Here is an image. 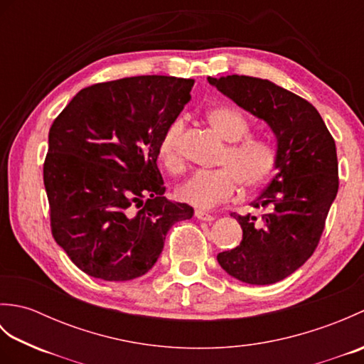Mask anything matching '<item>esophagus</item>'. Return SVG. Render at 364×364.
Listing matches in <instances>:
<instances>
[{"instance_id": "esophagus-1", "label": "esophagus", "mask_w": 364, "mask_h": 364, "mask_svg": "<svg viewBox=\"0 0 364 364\" xmlns=\"http://www.w3.org/2000/svg\"><path fill=\"white\" fill-rule=\"evenodd\" d=\"M196 218H197L198 220H203V222H211V220H214V219H215L213 214H208V213H205V211H200V210H197V211H196Z\"/></svg>"}]
</instances>
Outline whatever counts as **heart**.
Segmentation results:
<instances>
[{
	"label": "heart",
	"instance_id": "obj_1",
	"mask_svg": "<svg viewBox=\"0 0 364 364\" xmlns=\"http://www.w3.org/2000/svg\"><path fill=\"white\" fill-rule=\"evenodd\" d=\"M206 122L223 141L228 142L220 153L218 170H200L175 189V196L183 203L200 210H210L233 197L237 184L245 191H253L267 181L277 164L275 149L269 141L250 134L247 115L233 106H218L206 112ZM184 120L170 122L158 142L161 166L170 173H180L184 168L181 154V136Z\"/></svg>",
	"mask_w": 364,
	"mask_h": 364
}]
</instances>
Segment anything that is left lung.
Returning <instances> with one entry per match:
<instances>
[{"mask_svg": "<svg viewBox=\"0 0 364 364\" xmlns=\"http://www.w3.org/2000/svg\"><path fill=\"white\" fill-rule=\"evenodd\" d=\"M208 81L277 137V175L252 202L261 214H231L242 241L218 255L237 280L272 284L296 272L321 241L339 186L335 139L311 103L274 82L244 75Z\"/></svg>", "mask_w": 364, "mask_h": 364, "instance_id": "left-lung-1", "label": "left lung"}]
</instances>
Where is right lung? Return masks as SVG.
Here are the masks:
<instances>
[{
  "instance_id": "obj_1",
  "label": "right lung",
  "mask_w": 364,
  "mask_h": 364,
  "mask_svg": "<svg viewBox=\"0 0 364 364\" xmlns=\"http://www.w3.org/2000/svg\"><path fill=\"white\" fill-rule=\"evenodd\" d=\"M194 80L131 76L80 90L54 119L43 162L51 233L76 267L127 282L158 261L173 223L194 210L164 197L159 137Z\"/></svg>"
}]
</instances>
